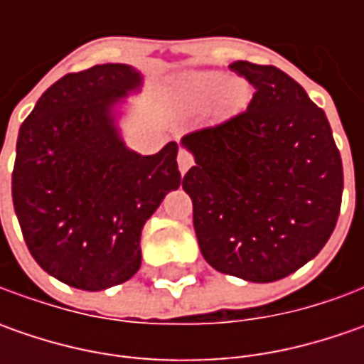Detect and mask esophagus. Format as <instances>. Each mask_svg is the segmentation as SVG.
<instances>
[{"label": "esophagus", "instance_id": "esophagus-1", "mask_svg": "<svg viewBox=\"0 0 364 364\" xmlns=\"http://www.w3.org/2000/svg\"><path fill=\"white\" fill-rule=\"evenodd\" d=\"M192 164H194V160H192V156H190L188 151L180 149L178 151V168H180V174H186Z\"/></svg>", "mask_w": 364, "mask_h": 364}]
</instances>
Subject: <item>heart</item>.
<instances>
[{"label":"heart","mask_w":364,"mask_h":364,"mask_svg":"<svg viewBox=\"0 0 364 364\" xmlns=\"http://www.w3.org/2000/svg\"><path fill=\"white\" fill-rule=\"evenodd\" d=\"M215 103L220 119H231L249 103V87L243 80H231L220 70H192L176 78L172 85V101L180 111L198 113Z\"/></svg>","instance_id":"obj_1"}]
</instances>
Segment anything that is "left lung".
I'll return each instance as SVG.
<instances>
[{
	"instance_id": "left-lung-1",
	"label": "left lung",
	"mask_w": 364,
	"mask_h": 364,
	"mask_svg": "<svg viewBox=\"0 0 364 364\" xmlns=\"http://www.w3.org/2000/svg\"><path fill=\"white\" fill-rule=\"evenodd\" d=\"M255 89L247 111L188 133L182 180L203 257L220 273L269 284L314 259L336 227L343 160L326 113L275 66L237 60Z\"/></svg>"
}]
</instances>
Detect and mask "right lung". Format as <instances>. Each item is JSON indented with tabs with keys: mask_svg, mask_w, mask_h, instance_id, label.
Masks as SVG:
<instances>
[{
	"mask_svg": "<svg viewBox=\"0 0 364 364\" xmlns=\"http://www.w3.org/2000/svg\"><path fill=\"white\" fill-rule=\"evenodd\" d=\"M144 75L132 64H97L66 75L21 123L11 198L36 263L66 286L101 291L141 265V229L178 190V144L141 156L121 121Z\"/></svg>",
	"mask_w": 364,
	"mask_h": 364,
	"instance_id": "right-lung-1",
	"label": "right lung"
}]
</instances>
